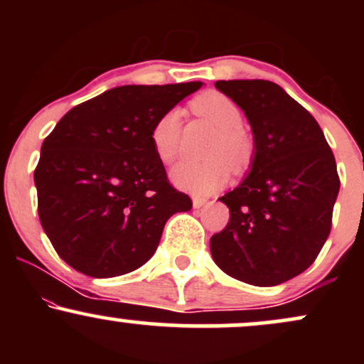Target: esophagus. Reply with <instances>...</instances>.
Instances as JSON below:
<instances>
[{
  "label": "esophagus",
  "instance_id": "esophagus-1",
  "mask_svg": "<svg viewBox=\"0 0 364 364\" xmlns=\"http://www.w3.org/2000/svg\"><path fill=\"white\" fill-rule=\"evenodd\" d=\"M203 205H207V200L200 198V196H195V198H193V208H202Z\"/></svg>",
  "mask_w": 364,
  "mask_h": 364
}]
</instances>
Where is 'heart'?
Segmentation results:
<instances>
[{
	"instance_id": "obj_1",
	"label": "heart",
	"mask_w": 364,
	"mask_h": 364,
	"mask_svg": "<svg viewBox=\"0 0 364 364\" xmlns=\"http://www.w3.org/2000/svg\"><path fill=\"white\" fill-rule=\"evenodd\" d=\"M191 111L210 121L217 128L208 156L203 162L183 161L171 171V181L186 193L205 196L224 188L231 174V162L235 168H243L250 159L252 145L241 129L243 114L237 104L220 92L208 90L196 95L190 102ZM181 111L169 109L159 118L150 129V141L156 156L164 164H171L179 154L181 144Z\"/></svg>"
}]
</instances>
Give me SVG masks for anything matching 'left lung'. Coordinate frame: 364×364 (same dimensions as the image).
I'll list each match as a JSON object with an SVG mask.
<instances>
[{
	"instance_id": "8db88e82",
	"label": "left lung",
	"mask_w": 364,
	"mask_h": 364,
	"mask_svg": "<svg viewBox=\"0 0 364 364\" xmlns=\"http://www.w3.org/2000/svg\"><path fill=\"white\" fill-rule=\"evenodd\" d=\"M253 133L250 173L220 196L229 223L210 237L223 272L258 287L279 286L315 262L339 195L336 159L315 118L269 80H219Z\"/></svg>"
}]
</instances>
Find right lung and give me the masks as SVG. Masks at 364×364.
<instances>
[{
    "mask_svg": "<svg viewBox=\"0 0 364 364\" xmlns=\"http://www.w3.org/2000/svg\"><path fill=\"white\" fill-rule=\"evenodd\" d=\"M123 85L66 112L41 147L37 210L54 250L95 279L133 272L156 253L164 225L191 208L169 185L150 129L202 87Z\"/></svg>",
    "mask_w": 364,
    "mask_h": 364,
    "instance_id": "obj_1",
    "label": "right lung"
}]
</instances>
